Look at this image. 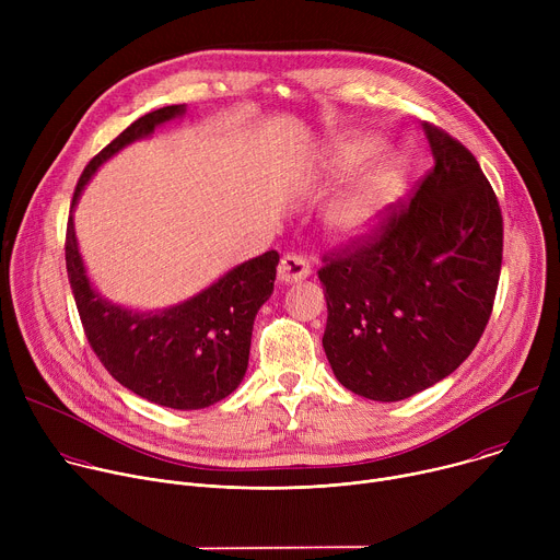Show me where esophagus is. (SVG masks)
Instances as JSON below:
<instances>
[{
  "mask_svg": "<svg viewBox=\"0 0 560 560\" xmlns=\"http://www.w3.org/2000/svg\"><path fill=\"white\" fill-rule=\"evenodd\" d=\"M277 277L281 283H296L310 277V264L301 255H285L277 268Z\"/></svg>",
  "mask_w": 560,
  "mask_h": 560,
  "instance_id": "1",
  "label": "esophagus"
}]
</instances>
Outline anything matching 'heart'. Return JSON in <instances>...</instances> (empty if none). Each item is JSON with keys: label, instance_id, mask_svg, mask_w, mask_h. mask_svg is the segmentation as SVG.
I'll return each mask as SVG.
<instances>
[{"label": "heart", "instance_id": "heart-1", "mask_svg": "<svg viewBox=\"0 0 560 560\" xmlns=\"http://www.w3.org/2000/svg\"><path fill=\"white\" fill-rule=\"evenodd\" d=\"M378 141L370 135H348L335 139L322 159V168L328 173H346L362 164L374 154ZM404 184V166L398 156L385 154L374 156L352 173L343 190L332 199L328 221L332 230L343 238L368 236L378 219L385 203H389Z\"/></svg>", "mask_w": 560, "mask_h": 560}]
</instances>
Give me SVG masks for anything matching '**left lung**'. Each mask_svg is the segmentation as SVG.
<instances>
[{"label":"left lung","mask_w":560,"mask_h":560,"mask_svg":"<svg viewBox=\"0 0 560 560\" xmlns=\"http://www.w3.org/2000/svg\"><path fill=\"white\" fill-rule=\"evenodd\" d=\"M434 166L363 238L324 257V350L372 401H401L452 374L481 339L503 264V214L476 156L423 124Z\"/></svg>","instance_id":"1"}]
</instances>
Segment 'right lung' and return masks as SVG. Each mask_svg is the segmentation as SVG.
Returning <instances> with one entry per match:
<instances>
[{"instance_id": "1", "label": "right lung", "mask_w": 560, "mask_h": 560, "mask_svg": "<svg viewBox=\"0 0 560 560\" xmlns=\"http://www.w3.org/2000/svg\"><path fill=\"white\" fill-rule=\"evenodd\" d=\"M184 110V104L164 106L132 121L91 159L77 182L70 210L106 159ZM277 264V250H268L179 305L132 312L95 292L77 248L72 217L66 228L68 281L91 348L115 381L145 401L173 410L208 408L242 383L255 316L275 290Z\"/></svg>"}]
</instances>
